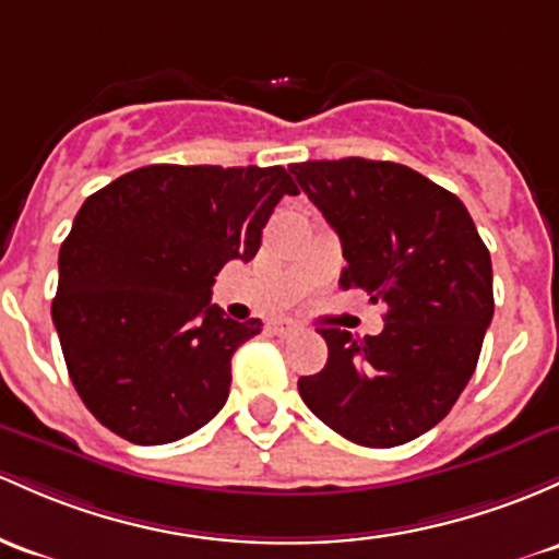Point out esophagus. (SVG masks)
Returning <instances> with one entry per match:
<instances>
[{
    "instance_id": "esophagus-1",
    "label": "esophagus",
    "mask_w": 559,
    "mask_h": 559,
    "mask_svg": "<svg viewBox=\"0 0 559 559\" xmlns=\"http://www.w3.org/2000/svg\"><path fill=\"white\" fill-rule=\"evenodd\" d=\"M270 331H273L275 336H289V334H294V331H297V323H294V321H273V323H270Z\"/></svg>"
}]
</instances>
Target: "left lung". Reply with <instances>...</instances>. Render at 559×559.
Segmentation results:
<instances>
[{"label":"left lung","mask_w":559,"mask_h":559,"mask_svg":"<svg viewBox=\"0 0 559 559\" xmlns=\"http://www.w3.org/2000/svg\"><path fill=\"white\" fill-rule=\"evenodd\" d=\"M299 188L342 241V289L384 302V329H321L329 360L299 377L323 425L369 449L432 429L467 388L493 318V270L467 206L451 190L392 162L292 164Z\"/></svg>","instance_id":"obj_1"}]
</instances>
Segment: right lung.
Masks as SVG:
<instances>
[{"label":"right lung","instance_id":"1","mask_svg":"<svg viewBox=\"0 0 559 559\" xmlns=\"http://www.w3.org/2000/svg\"><path fill=\"white\" fill-rule=\"evenodd\" d=\"M284 167L151 164L92 193L60 247L58 329L69 377L103 427L162 445L204 427L230 392V358L260 334L212 305L214 275L249 262Z\"/></svg>","mask_w":559,"mask_h":559}]
</instances>
